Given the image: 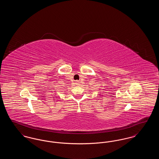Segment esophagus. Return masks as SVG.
<instances>
[{"label": "esophagus", "instance_id": "obj_1", "mask_svg": "<svg viewBox=\"0 0 159 159\" xmlns=\"http://www.w3.org/2000/svg\"><path fill=\"white\" fill-rule=\"evenodd\" d=\"M76 83H77H77H78V81H76Z\"/></svg>", "mask_w": 159, "mask_h": 159}]
</instances>
